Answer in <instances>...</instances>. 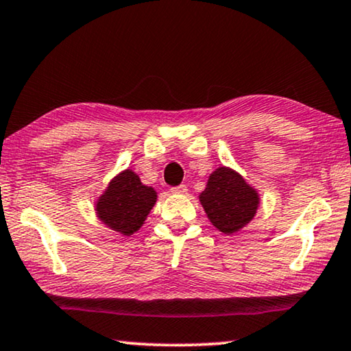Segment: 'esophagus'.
I'll list each match as a JSON object with an SVG mask.
<instances>
[{
  "mask_svg": "<svg viewBox=\"0 0 351 351\" xmlns=\"http://www.w3.org/2000/svg\"><path fill=\"white\" fill-rule=\"evenodd\" d=\"M170 191L173 192V193H186V192H187V187H186L184 184H180V186H175V187H171Z\"/></svg>",
  "mask_w": 351,
  "mask_h": 351,
  "instance_id": "obj_1",
  "label": "esophagus"
}]
</instances>
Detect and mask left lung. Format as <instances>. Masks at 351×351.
<instances>
[{
	"label": "left lung",
	"mask_w": 351,
	"mask_h": 351,
	"mask_svg": "<svg viewBox=\"0 0 351 351\" xmlns=\"http://www.w3.org/2000/svg\"><path fill=\"white\" fill-rule=\"evenodd\" d=\"M199 202L210 223L225 234H232L253 219L259 197L234 170L220 167L209 176Z\"/></svg>",
	"instance_id": "left-lung-1"
}]
</instances>
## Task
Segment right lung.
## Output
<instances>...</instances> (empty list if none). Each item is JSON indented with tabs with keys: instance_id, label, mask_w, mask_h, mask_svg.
I'll use <instances>...</instances> for the list:
<instances>
[{
	"instance_id": "add662e5",
	"label": "right lung",
	"mask_w": 351,
	"mask_h": 351,
	"mask_svg": "<svg viewBox=\"0 0 351 351\" xmlns=\"http://www.w3.org/2000/svg\"><path fill=\"white\" fill-rule=\"evenodd\" d=\"M153 187L143 186L131 170L115 176L99 197L97 213L103 223L125 236H131L143 225L156 203Z\"/></svg>"
}]
</instances>
